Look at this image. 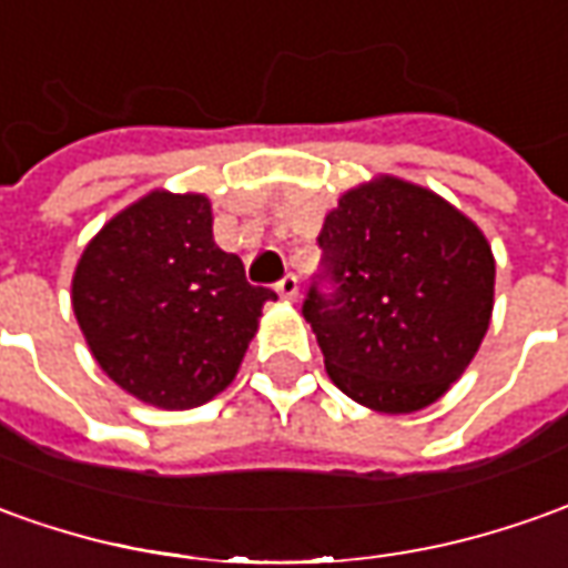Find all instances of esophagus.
<instances>
[{
    "mask_svg": "<svg viewBox=\"0 0 568 568\" xmlns=\"http://www.w3.org/2000/svg\"><path fill=\"white\" fill-rule=\"evenodd\" d=\"M275 291H277V296H284V300H291L293 303V300L300 296V277L287 272V275L281 277V281L275 284Z\"/></svg>",
    "mask_w": 568,
    "mask_h": 568,
    "instance_id": "1",
    "label": "esophagus"
}]
</instances>
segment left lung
<instances>
[{"label": "left lung", "mask_w": 568, "mask_h": 568, "mask_svg": "<svg viewBox=\"0 0 568 568\" xmlns=\"http://www.w3.org/2000/svg\"><path fill=\"white\" fill-rule=\"evenodd\" d=\"M318 246L303 315L331 381L383 414L433 405L488 331L495 260L483 232L433 191L386 175L343 194Z\"/></svg>", "instance_id": "obj_1"}]
</instances>
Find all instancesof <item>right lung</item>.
Masks as SVG:
<instances>
[{
	"label": "right lung",
	"instance_id": "obj_1",
	"mask_svg": "<svg viewBox=\"0 0 568 568\" xmlns=\"http://www.w3.org/2000/svg\"><path fill=\"white\" fill-rule=\"evenodd\" d=\"M213 241L210 201L154 191L113 216L73 275V312L104 374L158 408H197L234 381L262 306Z\"/></svg>",
	"mask_w": 568,
	"mask_h": 568
}]
</instances>
